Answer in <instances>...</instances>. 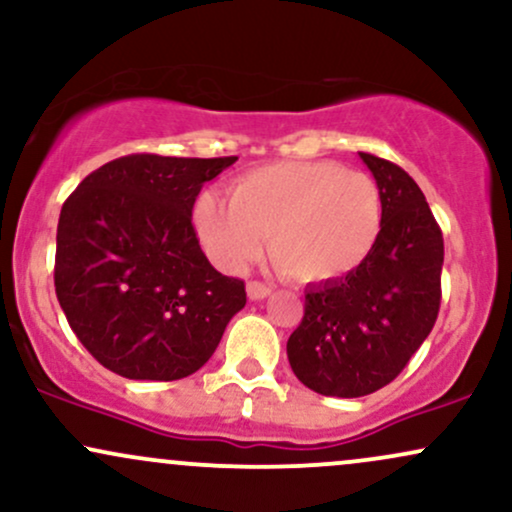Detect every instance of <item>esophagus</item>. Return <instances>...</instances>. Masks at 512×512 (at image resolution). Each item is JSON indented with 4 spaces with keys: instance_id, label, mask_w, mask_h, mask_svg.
Listing matches in <instances>:
<instances>
[{
    "instance_id": "esophagus-1",
    "label": "esophagus",
    "mask_w": 512,
    "mask_h": 512,
    "mask_svg": "<svg viewBox=\"0 0 512 512\" xmlns=\"http://www.w3.org/2000/svg\"><path fill=\"white\" fill-rule=\"evenodd\" d=\"M269 293H272V286L269 284H262V281H248L250 301H262V298H267Z\"/></svg>"
}]
</instances>
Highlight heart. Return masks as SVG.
Returning a JSON list of instances; mask_svg holds the SVG:
<instances>
[{
  "label": "heart",
  "mask_w": 512,
  "mask_h": 512,
  "mask_svg": "<svg viewBox=\"0 0 512 512\" xmlns=\"http://www.w3.org/2000/svg\"><path fill=\"white\" fill-rule=\"evenodd\" d=\"M195 223L211 260L240 272L264 248L286 276L303 284L354 272L383 223L380 187L334 161H279L248 170L231 199L199 197Z\"/></svg>",
  "instance_id": "obj_1"
}]
</instances>
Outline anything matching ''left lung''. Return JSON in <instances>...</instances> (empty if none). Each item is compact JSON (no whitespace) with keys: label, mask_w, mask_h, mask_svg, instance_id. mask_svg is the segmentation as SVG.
I'll return each instance as SVG.
<instances>
[{"label":"left lung","mask_w":512,"mask_h":512,"mask_svg":"<svg viewBox=\"0 0 512 512\" xmlns=\"http://www.w3.org/2000/svg\"><path fill=\"white\" fill-rule=\"evenodd\" d=\"M380 187L383 223L370 255L342 279L305 289V313L286 344L305 387L363 397L402 373L440 310L443 233L407 170L363 154Z\"/></svg>","instance_id":"1"}]
</instances>
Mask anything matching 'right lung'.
<instances>
[{
	"mask_svg": "<svg viewBox=\"0 0 512 512\" xmlns=\"http://www.w3.org/2000/svg\"><path fill=\"white\" fill-rule=\"evenodd\" d=\"M236 161L129 154L86 175L62 204L57 301L101 366L168 383L216 351L248 298L199 248L192 207L204 182Z\"/></svg>",
	"mask_w": 512,
	"mask_h": 512,
	"instance_id": "obj_1",
	"label": "right lung"
}]
</instances>
